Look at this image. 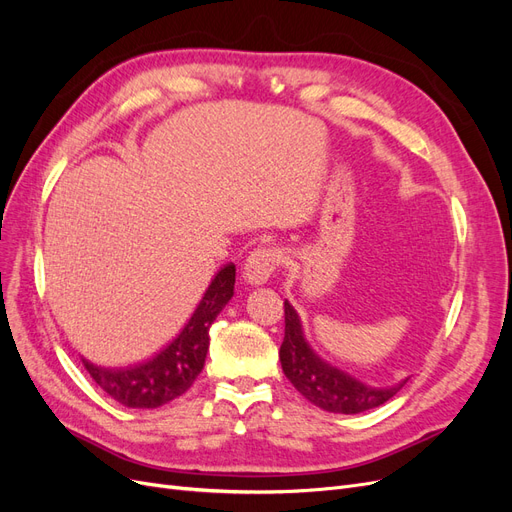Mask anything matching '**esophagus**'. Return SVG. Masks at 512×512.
Instances as JSON below:
<instances>
[{"instance_id":"esophagus-1","label":"esophagus","mask_w":512,"mask_h":512,"mask_svg":"<svg viewBox=\"0 0 512 512\" xmlns=\"http://www.w3.org/2000/svg\"><path fill=\"white\" fill-rule=\"evenodd\" d=\"M277 265H280V252L273 250V247H260V250H254L247 256L243 267L245 282L252 286L267 284Z\"/></svg>"}]
</instances>
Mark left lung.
I'll return each mask as SVG.
<instances>
[{"instance_id": "left-lung-1", "label": "left lung", "mask_w": 512, "mask_h": 512, "mask_svg": "<svg viewBox=\"0 0 512 512\" xmlns=\"http://www.w3.org/2000/svg\"><path fill=\"white\" fill-rule=\"evenodd\" d=\"M286 331L280 348V361L286 378L307 401L335 414H359L386 404L408 382L395 386H369L346 371L333 367L309 346L301 318L288 301H284Z\"/></svg>"}]
</instances>
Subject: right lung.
Listing matches in <instances>:
<instances>
[{
    "instance_id": "obj_1",
    "label": "right lung",
    "mask_w": 512,
    "mask_h": 512,
    "mask_svg": "<svg viewBox=\"0 0 512 512\" xmlns=\"http://www.w3.org/2000/svg\"><path fill=\"white\" fill-rule=\"evenodd\" d=\"M235 265L215 273L203 299L181 333L156 356L134 367H98L83 359L85 369L100 389L126 408H160L177 399L203 371L213 320L235 294Z\"/></svg>"
}]
</instances>
